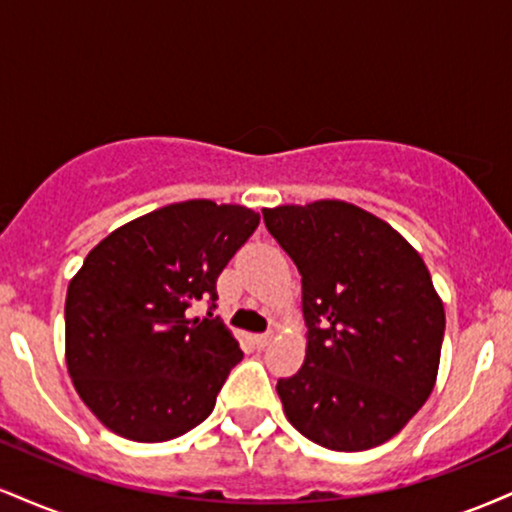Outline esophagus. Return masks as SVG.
Wrapping results in <instances>:
<instances>
[{
  "instance_id": "obj_1",
  "label": "esophagus",
  "mask_w": 512,
  "mask_h": 512,
  "mask_svg": "<svg viewBox=\"0 0 512 512\" xmlns=\"http://www.w3.org/2000/svg\"><path fill=\"white\" fill-rule=\"evenodd\" d=\"M269 342H272V334H255V337H252V344H255L257 349H264Z\"/></svg>"
}]
</instances>
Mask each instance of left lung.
Here are the masks:
<instances>
[{
    "label": "left lung",
    "instance_id": "8db88e82",
    "mask_svg": "<svg viewBox=\"0 0 512 512\" xmlns=\"http://www.w3.org/2000/svg\"><path fill=\"white\" fill-rule=\"evenodd\" d=\"M298 267L308 344L276 383L286 419L327 450L397 436L438 378L443 301L424 260L390 223L342 199L262 209Z\"/></svg>",
    "mask_w": 512,
    "mask_h": 512
}]
</instances>
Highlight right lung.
<instances>
[{"label":"right lung","instance_id":"obj_1","mask_svg":"<svg viewBox=\"0 0 512 512\" xmlns=\"http://www.w3.org/2000/svg\"><path fill=\"white\" fill-rule=\"evenodd\" d=\"M260 214L190 199L115 228L86 255L64 303L67 370L105 428L163 443L202 424L243 351L223 322L190 317ZM209 308V310H211Z\"/></svg>","mask_w":512,"mask_h":512}]
</instances>
